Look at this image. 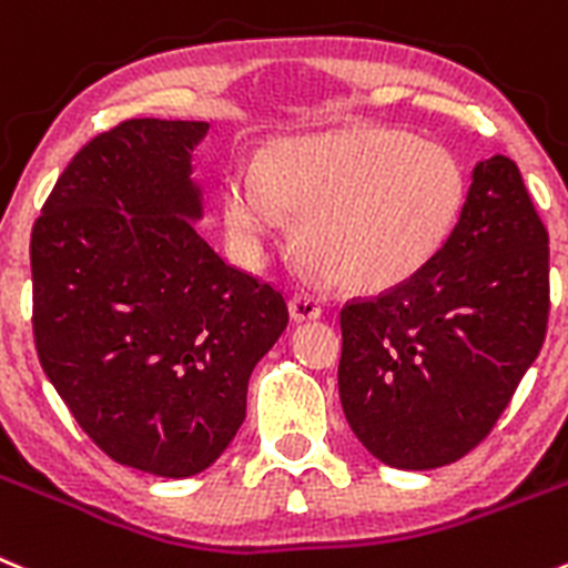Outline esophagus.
<instances>
[{
    "mask_svg": "<svg viewBox=\"0 0 568 568\" xmlns=\"http://www.w3.org/2000/svg\"><path fill=\"white\" fill-rule=\"evenodd\" d=\"M291 316L296 322H308V320H320L322 316V302L311 294H294L288 302Z\"/></svg>",
    "mask_w": 568,
    "mask_h": 568,
    "instance_id": "obj_1",
    "label": "esophagus"
}]
</instances>
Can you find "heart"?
Listing matches in <instances>:
<instances>
[{
  "label": "heart",
  "mask_w": 568,
  "mask_h": 568,
  "mask_svg": "<svg viewBox=\"0 0 568 568\" xmlns=\"http://www.w3.org/2000/svg\"><path fill=\"white\" fill-rule=\"evenodd\" d=\"M463 204L457 156L384 125L283 140L263 171L237 164L224 187L226 232L243 260H266L288 215H300V252L356 294L417 277L452 237Z\"/></svg>",
  "instance_id": "b5f03b06"
}]
</instances>
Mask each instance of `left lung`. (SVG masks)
I'll list each match as a JSON object with an SVG mask.
<instances>
[{
  "label": "left lung",
  "instance_id": "left-lung-1",
  "mask_svg": "<svg viewBox=\"0 0 568 568\" xmlns=\"http://www.w3.org/2000/svg\"><path fill=\"white\" fill-rule=\"evenodd\" d=\"M547 320V226L499 153L474 168L452 237L417 277L342 308L349 428L392 468L457 463L507 409Z\"/></svg>",
  "mask_w": 568,
  "mask_h": 568
}]
</instances>
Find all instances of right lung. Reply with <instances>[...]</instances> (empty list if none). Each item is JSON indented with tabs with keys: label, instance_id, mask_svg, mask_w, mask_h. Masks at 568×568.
<instances>
[{
	"label": "right lung",
	"instance_id": "right-lung-1",
	"mask_svg": "<svg viewBox=\"0 0 568 568\" xmlns=\"http://www.w3.org/2000/svg\"><path fill=\"white\" fill-rule=\"evenodd\" d=\"M206 129L140 116L92 136L30 237L47 378L105 457L164 479L224 454L254 364L288 325L283 291L195 232L190 153Z\"/></svg>",
	"mask_w": 568,
	"mask_h": 568
}]
</instances>
